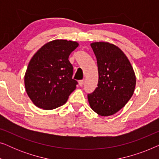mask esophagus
Returning a JSON list of instances; mask_svg holds the SVG:
<instances>
[{
    "label": "esophagus",
    "mask_w": 159,
    "mask_h": 159,
    "mask_svg": "<svg viewBox=\"0 0 159 159\" xmlns=\"http://www.w3.org/2000/svg\"><path fill=\"white\" fill-rule=\"evenodd\" d=\"M78 84H79V85L80 87H82L84 84V81H83V80H79V82H78Z\"/></svg>",
    "instance_id": "esophagus-1"
}]
</instances>
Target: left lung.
I'll list each match as a JSON object with an SVG mask.
<instances>
[{"label": "left lung", "instance_id": "obj_1", "mask_svg": "<svg viewBox=\"0 0 159 159\" xmlns=\"http://www.w3.org/2000/svg\"><path fill=\"white\" fill-rule=\"evenodd\" d=\"M90 46L96 56L98 83L94 92L88 95L89 104L100 116H111L132 98L135 74L127 56L116 45L94 42Z\"/></svg>", "mask_w": 159, "mask_h": 159}]
</instances>
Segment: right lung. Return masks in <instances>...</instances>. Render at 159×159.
I'll return each mask as SVG.
<instances>
[{
  "mask_svg": "<svg viewBox=\"0 0 159 159\" xmlns=\"http://www.w3.org/2000/svg\"><path fill=\"white\" fill-rule=\"evenodd\" d=\"M78 46L76 41L54 40L43 45L32 56L25 75V86L37 107L43 110L59 107L77 88L69 56Z\"/></svg>",
  "mask_w": 159,
  "mask_h": 159,
  "instance_id": "1",
  "label": "right lung"
}]
</instances>
